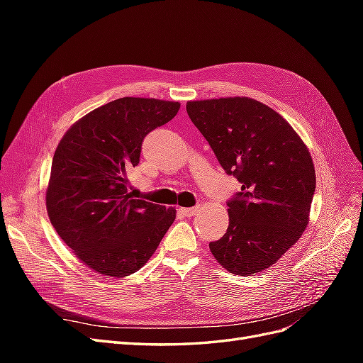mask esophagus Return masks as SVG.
Instances as JSON below:
<instances>
[{
	"instance_id": "esophagus-1",
	"label": "esophagus",
	"mask_w": 363,
	"mask_h": 363,
	"mask_svg": "<svg viewBox=\"0 0 363 363\" xmlns=\"http://www.w3.org/2000/svg\"><path fill=\"white\" fill-rule=\"evenodd\" d=\"M180 212L184 216H194L196 212H199V207H184V208H180Z\"/></svg>"
}]
</instances>
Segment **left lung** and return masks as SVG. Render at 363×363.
Returning <instances> with one entry per match:
<instances>
[{
  "label": "left lung",
  "mask_w": 363,
  "mask_h": 363,
  "mask_svg": "<svg viewBox=\"0 0 363 363\" xmlns=\"http://www.w3.org/2000/svg\"><path fill=\"white\" fill-rule=\"evenodd\" d=\"M186 111L242 186L227 201L225 235L208 248L236 276L269 268L309 223L316 183L309 150L277 112L247 96L189 101Z\"/></svg>",
  "instance_id": "1"
}]
</instances>
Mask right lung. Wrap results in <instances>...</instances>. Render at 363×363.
I'll use <instances>...</instances> for the list:
<instances>
[{"label":"right lung","instance_id":"1","mask_svg":"<svg viewBox=\"0 0 363 363\" xmlns=\"http://www.w3.org/2000/svg\"><path fill=\"white\" fill-rule=\"evenodd\" d=\"M179 103L119 98L75 123L54 152L47 211L59 236L87 267L125 277L147 263L175 219L127 192L142 142L177 115Z\"/></svg>","mask_w":363,"mask_h":363}]
</instances>
